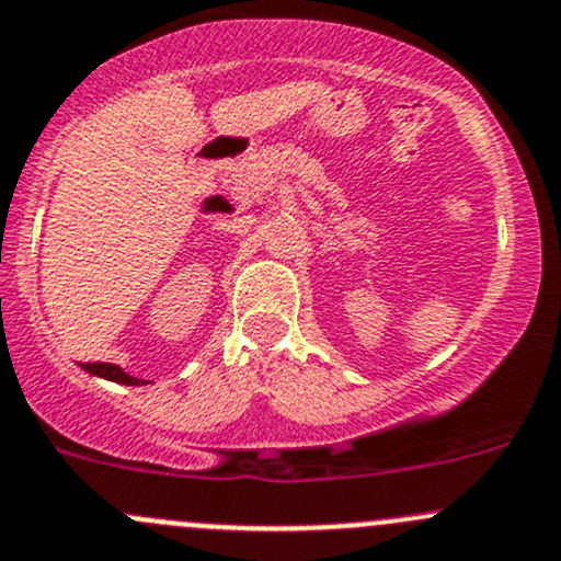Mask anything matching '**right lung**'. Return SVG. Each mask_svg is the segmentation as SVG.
Instances as JSON below:
<instances>
[{
  "instance_id": "add662e5",
  "label": "right lung",
  "mask_w": 561,
  "mask_h": 561,
  "mask_svg": "<svg viewBox=\"0 0 561 561\" xmlns=\"http://www.w3.org/2000/svg\"><path fill=\"white\" fill-rule=\"evenodd\" d=\"M81 369L87 371V375L100 377V380L118 382V386H149V380H140V377L127 375V371L116 364H83Z\"/></svg>"
}]
</instances>
